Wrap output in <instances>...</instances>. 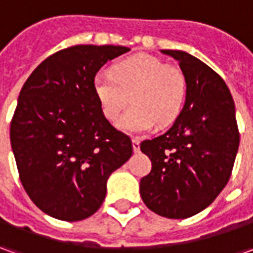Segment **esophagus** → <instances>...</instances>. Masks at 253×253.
<instances>
[{
    "mask_svg": "<svg viewBox=\"0 0 253 253\" xmlns=\"http://www.w3.org/2000/svg\"><path fill=\"white\" fill-rule=\"evenodd\" d=\"M139 145H141V141L138 138H133L132 139V148H133V152H139Z\"/></svg>",
    "mask_w": 253,
    "mask_h": 253,
    "instance_id": "1",
    "label": "esophagus"
}]
</instances>
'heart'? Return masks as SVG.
Instances as JSON below:
<instances>
[{
  "label": "heart",
  "mask_w": 253,
  "mask_h": 253,
  "mask_svg": "<svg viewBox=\"0 0 253 253\" xmlns=\"http://www.w3.org/2000/svg\"><path fill=\"white\" fill-rule=\"evenodd\" d=\"M92 90L104 117L115 121L131 100L133 104L117 122L128 133L168 125L179 115L186 98V79L179 67L149 54L122 60L94 77Z\"/></svg>",
  "instance_id": "obj_1"
}]
</instances>
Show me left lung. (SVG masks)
<instances>
[{
	"label": "left lung",
	"mask_w": 253,
	"mask_h": 253,
	"mask_svg": "<svg viewBox=\"0 0 253 253\" xmlns=\"http://www.w3.org/2000/svg\"><path fill=\"white\" fill-rule=\"evenodd\" d=\"M179 62L186 100L169 131L141 143L152 162L141 180L146 207L166 218L207 209L228 183L239 146L235 105L225 82L183 50H161Z\"/></svg>",
	"instance_id": "obj_1"
}]
</instances>
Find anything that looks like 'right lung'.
I'll return each instance as SVG.
<instances>
[{"instance_id":"add662e5","label":"right lung","mask_w":253,"mask_h":253,"mask_svg":"<svg viewBox=\"0 0 253 253\" xmlns=\"http://www.w3.org/2000/svg\"><path fill=\"white\" fill-rule=\"evenodd\" d=\"M125 46L80 44L35 69L18 97L9 138L25 191L44 214L88 218L107 180L132 156L129 136L104 117L92 90L97 72Z\"/></svg>"}]
</instances>
